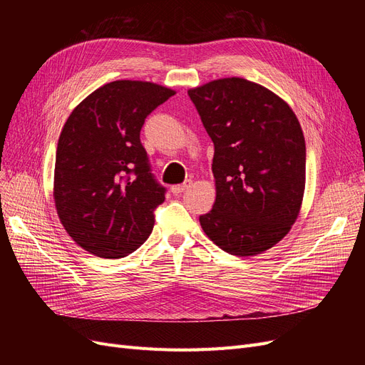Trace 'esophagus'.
Segmentation results:
<instances>
[{"label":"esophagus","mask_w":365,"mask_h":365,"mask_svg":"<svg viewBox=\"0 0 365 365\" xmlns=\"http://www.w3.org/2000/svg\"><path fill=\"white\" fill-rule=\"evenodd\" d=\"M190 185H192V181H190V180H187V181H185V182H182V184L172 185V187H170V192H172L173 195H180V193H182V192H185L187 189H189Z\"/></svg>","instance_id":"esophagus-1"}]
</instances>
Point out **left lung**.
I'll return each instance as SVG.
<instances>
[{"instance_id": "1", "label": "left lung", "mask_w": 365, "mask_h": 365, "mask_svg": "<svg viewBox=\"0 0 365 365\" xmlns=\"http://www.w3.org/2000/svg\"><path fill=\"white\" fill-rule=\"evenodd\" d=\"M215 145L216 200L200 216L204 233L237 257L257 256L289 233L306 184V143L277 94L242 77L189 90Z\"/></svg>"}]
</instances>
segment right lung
Returning a JSON list of instances; mask_svg holds the SVG:
<instances>
[{"instance_id":"1","label":"right lung","mask_w":365,"mask_h":365,"mask_svg":"<svg viewBox=\"0 0 365 365\" xmlns=\"http://www.w3.org/2000/svg\"><path fill=\"white\" fill-rule=\"evenodd\" d=\"M175 94L143 81L109 82L77 105L56 149L53 196L77 245L120 259L145 244L165 189L140 141L146 117Z\"/></svg>"}]
</instances>
